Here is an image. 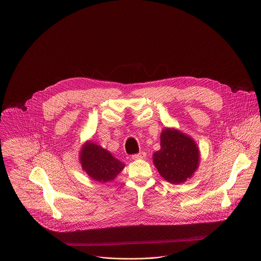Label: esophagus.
Wrapping results in <instances>:
<instances>
[{
	"label": "esophagus",
	"instance_id": "1",
	"mask_svg": "<svg viewBox=\"0 0 261 261\" xmlns=\"http://www.w3.org/2000/svg\"><path fill=\"white\" fill-rule=\"evenodd\" d=\"M145 156H146V153L143 152V151H141V152L137 153V154H133L132 158H133V159H142V158H144Z\"/></svg>",
	"mask_w": 261,
	"mask_h": 261
}]
</instances>
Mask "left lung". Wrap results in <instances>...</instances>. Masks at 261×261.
<instances>
[{
  "label": "left lung",
  "instance_id": "left-lung-1",
  "mask_svg": "<svg viewBox=\"0 0 261 261\" xmlns=\"http://www.w3.org/2000/svg\"><path fill=\"white\" fill-rule=\"evenodd\" d=\"M159 174L168 182H185L199 164V150L195 141L179 130L166 128L160 137V149L153 154Z\"/></svg>",
  "mask_w": 261,
  "mask_h": 261
}]
</instances>
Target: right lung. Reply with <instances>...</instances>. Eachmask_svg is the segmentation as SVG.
Wrapping results in <instances>:
<instances>
[{
    "label": "right lung",
    "mask_w": 261,
    "mask_h": 261,
    "mask_svg": "<svg viewBox=\"0 0 261 261\" xmlns=\"http://www.w3.org/2000/svg\"><path fill=\"white\" fill-rule=\"evenodd\" d=\"M80 160L82 168L86 173L94 180L100 182L114 180L124 167V164L116 159L108 150L92 142H87L83 146Z\"/></svg>",
    "instance_id": "right-lung-1"
}]
</instances>
